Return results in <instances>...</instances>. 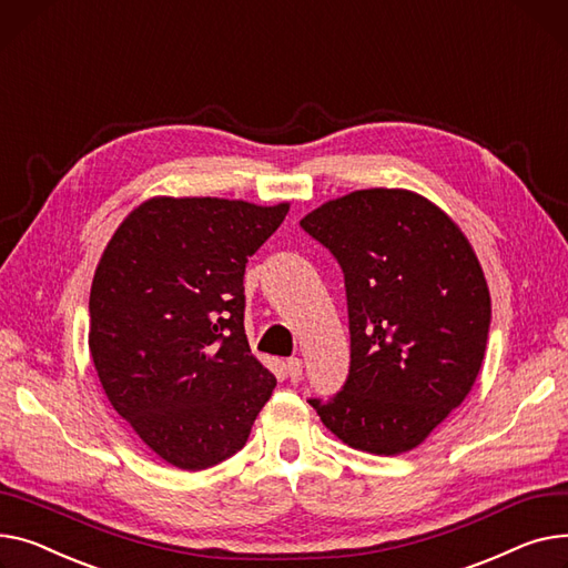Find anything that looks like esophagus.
Wrapping results in <instances>:
<instances>
[{"label":"esophagus","instance_id":"obj_1","mask_svg":"<svg viewBox=\"0 0 568 568\" xmlns=\"http://www.w3.org/2000/svg\"><path fill=\"white\" fill-rule=\"evenodd\" d=\"M286 374H288L291 383H297L300 378H303V359H300V357H288L286 359Z\"/></svg>","mask_w":568,"mask_h":568}]
</instances>
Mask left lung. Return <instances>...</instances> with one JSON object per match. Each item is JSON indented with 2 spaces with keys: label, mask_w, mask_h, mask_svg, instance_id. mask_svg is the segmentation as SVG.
<instances>
[{
  "label": "left lung",
  "mask_w": 568,
  "mask_h": 568,
  "mask_svg": "<svg viewBox=\"0 0 568 568\" xmlns=\"http://www.w3.org/2000/svg\"><path fill=\"white\" fill-rule=\"evenodd\" d=\"M344 273L351 366L312 396L346 445L394 456L417 447L475 385L490 329L481 265L460 229L408 190H357L300 222Z\"/></svg>",
  "instance_id": "obj_1"
}]
</instances>
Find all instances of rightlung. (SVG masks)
<instances>
[{"instance_id": "add662e5", "label": "right lung", "mask_w": 568, "mask_h": 568, "mask_svg": "<svg viewBox=\"0 0 568 568\" xmlns=\"http://www.w3.org/2000/svg\"><path fill=\"white\" fill-rule=\"evenodd\" d=\"M288 204L160 196L100 258L89 348L114 410L166 463L204 470L245 447L275 376L245 337V265Z\"/></svg>"}]
</instances>
